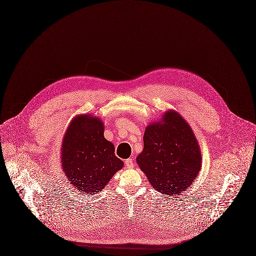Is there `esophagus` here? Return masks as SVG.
I'll list each match as a JSON object with an SVG mask.
<instances>
[{"label": "esophagus", "instance_id": "esophagus-1", "mask_svg": "<svg viewBox=\"0 0 256 256\" xmlns=\"http://www.w3.org/2000/svg\"><path fill=\"white\" fill-rule=\"evenodd\" d=\"M124 164H126V166L128 168H134V160H132V158H126L124 160Z\"/></svg>", "mask_w": 256, "mask_h": 256}]
</instances>
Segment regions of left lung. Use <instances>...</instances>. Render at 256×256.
<instances>
[{
    "label": "left lung",
    "mask_w": 256,
    "mask_h": 256,
    "mask_svg": "<svg viewBox=\"0 0 256 256\" xmlns=\"http://www.w3.org/2000/svg\"><path fill=\"white\" fill-rule=\"evenodd\" d=\"M144 148L136 162L152 186L166 196H179L198 176L202 157L191 128L178 113L146 128Z\"/></svg>",
    "instance_id": "obj_1"
}]
</instances>
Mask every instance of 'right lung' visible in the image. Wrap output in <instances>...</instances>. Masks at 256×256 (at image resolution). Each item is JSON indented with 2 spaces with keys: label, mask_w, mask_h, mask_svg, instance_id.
Returning a JSON list of instances; mask_svg holds the SVG:
<instances>
[{
  "label": "right lung",
  "mask_w": 256,
  "mask_h": 256,
  "mask_svg": "<svg viewBox=\"0 0 256 256\" xmlns=\"http://www.w3.org/2000/svg\"><path fill=\"white\" fill-rule=\"evenodd\" d=\"M103 134L99 118L84 115L72 120L63 138V170L70 184L86 195L102 191L124 166Z\"/></svg>",
  "instance_id": "right-lung-1"
}]
</instances>
